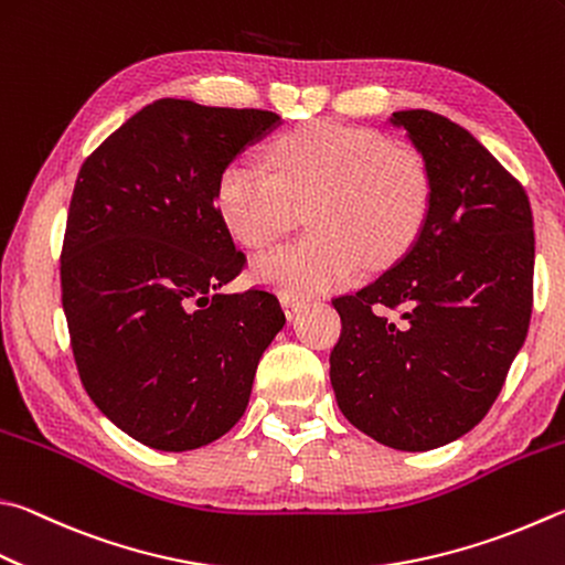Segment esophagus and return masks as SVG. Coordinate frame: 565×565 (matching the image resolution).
I'll return each mask as SVG.
<instances>
[{
	"label": "esophagus",
	"mask_w": 565,
	"mask_h": 565,
	"mask_svg": "<svg viewBox=\"0 0 565 565\" xmlns=\"http://www.w3.org/2000/svg\"><path fill=\"white\" fill-rule=\"evenodd\" d=\"M281 306H284V311H286V316H296L299 313L303 306H306V299L303 296H296V294H281Z\"/></svg>",
	"instance_id": "obj_1"
}]
</instances>
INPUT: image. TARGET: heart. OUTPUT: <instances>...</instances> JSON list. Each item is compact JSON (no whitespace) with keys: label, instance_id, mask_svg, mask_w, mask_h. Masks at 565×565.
<instances>
[{"label":"heart","instance_id":"b5f03b06","mask_svg":"<svg viewBox=\"0 0 565 565\" xmlns=\"http://www.w3.org/2000/svg\"><path fill=\"white\" fill-rule=\"evenodd\" d=\"M274 172L234 160L217 182V207L244 247L262 249L294 230L309 207L311 232L256 256L254 281L311 296L361 271L395 264L433 210V170L415 148L371 128L311 120L271 142Z\"/></svg>","mask_w":565,"mask_h":565}]
</instances>
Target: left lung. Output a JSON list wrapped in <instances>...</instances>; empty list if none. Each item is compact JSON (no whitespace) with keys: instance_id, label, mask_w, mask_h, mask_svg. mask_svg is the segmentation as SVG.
<instances>
[{"instance_id":"1","label":"left lung","mask_w":565,"mask_h":565,"mask_svg":"<svg viewBox=\"0 0 565 565\" xmlns=\"http://www.w3.org/2000/svg\"><path fill=\"white\" fill-rule=\"evenodd\" d=\"M433 170V210L393 269L333 299L338 407L405 452L443 447L494 405L533 306V214L521 184L457 122L397 110Z\"/></svg>"}]
</instances>
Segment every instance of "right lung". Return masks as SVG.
<instances>
[{
    "mask_svg": "<svg viewBox=\"0 0 565 565\" xmlns=\"http://www.w3.org/2000/svg\"><path fill=\"white\" fill-rule=\"evenodd\" d=\"M274 122L271 110L160 98L81 166L61 247L71 351L100 413L152 449L184 452L230 433L286 323L271 291H220L247 256L217 182Z\"/></svg>",
    "mask_w": 565,
    "mask_h": 565,
    "instance_id": "right-lung-1",
    "label": "right lung"
}]
</instances>
